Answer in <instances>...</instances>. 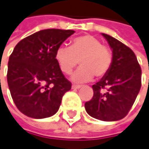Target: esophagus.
I'll use <instances>...</instances> for the list:
<instances>
[{"instance_id":"esophagus-1","label":"esophagus","mask_w":149,"mask_h":149,"mask_svg":"<svg viewBox=\"0 0 149 149\" xmlns=\"http://www.w3.org/2000/svg\"><path fill=\"white\" fill-rule=\"evenodd\" d=\"M80 87H81L80 85H72V86H71L72 89H79Z\"/></svg>"}]
</instances>
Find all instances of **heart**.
<instances>
[{"instance_id":"heart-1","label":"heart","mask_w":149,"mask_h":149,"mask_svg":"<svg viewBox=\"0 0 149 149\" xmlns=\"http://www.w3.org/2000/svg\"><path fill=\"white\" fill-rule=\"evenodd\" d=\"M56 61L61 70L70 74L79 62L81 67L71 76L75 82H87L95 76L102 78L109 72L113 62L110 49L93 36L83 35L73 39L70 47H60Z\"/></svg>"}]
</instances>
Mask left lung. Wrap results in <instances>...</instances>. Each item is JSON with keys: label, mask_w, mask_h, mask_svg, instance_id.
I'll use <instances>...</instances> for the list:
<instances>
[{"label": "left lung", "mask_w": 149, "mask_h": 149, "mask_svg": "<svg viewBox=\"0 0 149 149\" xmlns=\"http://www.w3.org/2000/svg\"><path fill=\"white\" fill-rule=\"evenodd\" d=\"M112 49L110 70L93 85V96L85 103L92 118L118 121L128 114L141 86V69L133 51L116 39L102 33Z\"/></svg>", "instance_id": "left-lung-1"}]
</instances>
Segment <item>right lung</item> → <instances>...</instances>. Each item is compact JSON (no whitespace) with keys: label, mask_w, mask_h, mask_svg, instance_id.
Masks as SVG:
<instances>
[{"label":"right lung","mask_w":149,"mask_h":149,"mask_svg":"<svg viewBox=\"0 0 149 149\" xmlns=\"http://www.w3.org/2000/svg\"><path fill=\"white\" fill-rule=\"evenodd\" d=\"M75 31L46 29L20 40L10 55L7 80L17 108L31 118L55 115L71 83L56 61V52Z\"/></svg>","instance_id":"add662e5"}]
</instances>
